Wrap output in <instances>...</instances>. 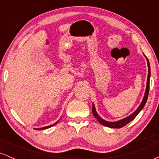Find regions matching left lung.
<instances>
[{
    "label": "left lung",
    "mask_w": 159,
    "mask_h": 159,
    "mask_svg": "<svg viewBox=\"0 0 159 159\" xmlns=\"http://www.w3.org/2000/svg\"><path fill=\"white\" fill-rule=\"evenodd\" d=\"M146 58H147V65H148V76H147V87H146L145 93H144L143 100H142L141 103H140L139 107L137 108V110L134 111V112H133L132 114L129 115V116H127V117L124 118V119L118 120V121H116V122H109V121H107V120H105L104 119H102V118L101 116L98 114V113L96 112V107H95L94 104L93 103V107H92L93 114L95 117L96 118V120H97L98 121L102 124V125H105V126L109 127V128H112V129H120V128L125 126V125H127L128 123H130L131 121H132V120L136 117L137 115H138L140 112V111L143 108V107L145 106L146 102H147V98H148V95H149V79H150V66H149V62L148 61V58H147V57H146Z\"/></svg>",
    "instance_id": "obj_1"
}]
</instances>
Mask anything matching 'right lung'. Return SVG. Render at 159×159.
<instances>
[{
	"label": "right lung",
	"mask_w": 159,
	"mask_h": 159,
	"mask_svg": "<svg viewBox=\"0 0 159 159\" xmlns=\"http://www.w3.org/2000/svg\"><path fill=\"white\" fill-rule=\"evenodd\" d=\"M59 120H57V121L55 123H54V124H52V125H48V126H45V127H42V128H37V129H36V130H44V129H49V128H51V127H52V126H54V125H55L57 123H58V122H59Z\"/></svg>",
	"instance_id": "add662e5"
}]
</instances>
